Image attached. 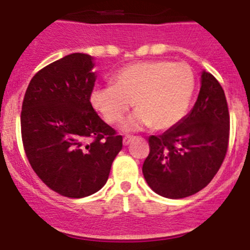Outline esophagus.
<instances>
[{
	"label": "esophagus",
	"mask_w": 250,
	"mask_h": 250,
	"mask_svg": "<svg viewBox=\"0 0 250 250\" xmlns=\"http://www.w3.org/2000/svg\"><path fill=\"white\" fill-rule=\"evenodd\" d=\"M133 139V137L130 136H125V138H123V146H128V144L130 143V141Z\"/></svg>",
	"instance_id": "obj_1"
}]
</instances>
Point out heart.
<instances>
[{
	"mask_svg": "<svg viewBox=\"0 0 250 250\" xmlns=\"http://www.w3.org/2000/svg\"><path fill=\"white\" fill-rule=\"evenodd\" d=\"M195 85L192 70L184 62H142L118 70L113 85L93 88L90 101L108 123L120 122L133 102L137 109L122 123L123 130L149 125L162 130L185 117Z\"/></svg>",
	"mask_w": 250,
	"mask_h": 250,
	"instance_id": "obj_1",
	"label": "heart"
}]
</instances>
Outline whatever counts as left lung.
Segmentation results:
<instances>
[{
    "label": "left lung",
    "instance_id": "8db88e82",
    "mask_svg": "<svg viewBox=\"0 0 250 250\" xmlns=\"http://www.w3.org/2000/svg\"><path fill=\"white\" fill-rule=\"evenodd\" d=\"M229 138L225 91L212 74L201 72V87L190 113L162 136L149 137L143 164L149 188L167 199H184L206 188L220 170Z\"/></svg>",
    "mask_w": 250,
    "mask_h": 250
}]
</instances>
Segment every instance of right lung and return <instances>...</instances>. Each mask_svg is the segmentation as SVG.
<instances>
[{
    "instance_id": "right-lung-1",
    "label": "right lung",
    "mask_w": 250,
    "mask_h": 250,
    "mask_svg": "<svg viewBox=\"0 0 250 250\" xmlns=\"http://www.w3.org/2000/svg\"><path fill=\"white\" fill-rule=\"evenodd\" d=\"M95 58L72 53L38 71L25 91L21 129L25 155L48 188L81 199L101 190L122 149L93 109Z\"/></svg>"
}]
</instances>
